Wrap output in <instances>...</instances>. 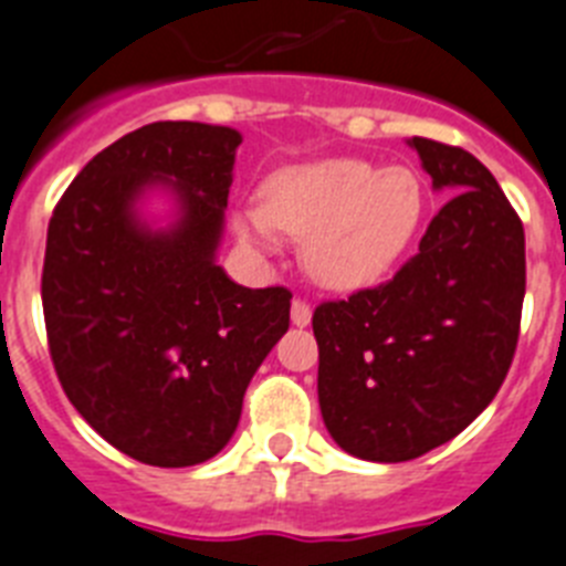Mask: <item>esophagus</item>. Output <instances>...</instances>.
I'll list each match as a JSON object with an SVG mask.
<instances>
[{
  "label": "esophagus",
  "instance_id": "1",
  "mask_svg": "<svg viewBox=\"0 0 566 566\" xmlns=\"http://www.w3.org/2000/svg\"><path fill=\"white\" fill-rule=\"evenodd\" d=\"M291 322L296 327H307V325H311V305H307V302H302V298H293Z\"/></svg>",
  "mask_w": 566,
  "mask_h": 566
}]
</instances>
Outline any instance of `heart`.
<instances>
[{
    "label": "heart",
    "mask_w": 566,
    "mask_h": 566,
    "mask_svg": "<svg viewBox=\"0 0 566 566\" xmlns=\"http://www.w3.org/2000/svg\"><path fill=\"white\" fill-rule=\"evenodd\" d=\"M426 195L408 166L322 158L284 166L264 203L232 212V230L255 253H275L282 232L305 244L307 273L327 291H363L402 259L420 230Z\"/></svg>",
    "instance_id": "b5f03b06"
}]
</instances>
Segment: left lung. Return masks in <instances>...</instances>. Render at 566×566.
<instances>
[{"label": "left lung", "instance_id": "8db88e82", "mask_svg": "<svg viewBox=\"0 0 566 566\" xmlns=\"http://www.w3.org/2000/svg\"><path fill=\"white\" fill-rule=\"evenodd\" d=\"M408 146L452 198L391 282L313 313L322 420L339 449L374 463L449 443L495 400L526 291L524 227L492 172L458 146Z\"/></svg>", "mask_w": 566, "mask_h": 566}]
</instances>
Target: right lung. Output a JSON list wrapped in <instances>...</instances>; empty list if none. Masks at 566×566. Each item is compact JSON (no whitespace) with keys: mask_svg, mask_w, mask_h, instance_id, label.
<instances>
[{"mask_svg":"<svg viewBox=\"0 0 566 566\" xmlns=\"http://www.w3.org/2000/svg\"><path fill=\"white\" fill-rule=\"evenodd\" d=\"M241 132L164 120L94 155L56 203L42 268L51 359L71 406L123 454L216 458L253 374L291 327V291L218 264ZM166 197L164 219L145 203Z\"/></svg>","mask_w":566,"mask_h":566,"instance_id":"right-lung-1","label":"right lung"}]
</instances>
